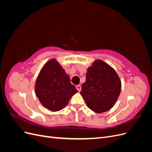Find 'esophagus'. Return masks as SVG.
<instances>
[{"mask_svg":"<svg viewBox=\"0 0 152 152\" xmlns=\"http://www.w3.org/2000/svg\"><path fill=\"white\" fill-rule=\"evenodd\" d=\"M76 88H77V89L78 90V91H80L81 89H82V87H81V86H80V85H77V86H76Z\"/></svg>","mask_w":152,"mask_h":152,"instance_id":"obj_1","label":"esophagus"}]
</instances>
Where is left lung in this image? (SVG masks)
I'll use <instances>...</instances> for the list:
<instances>
[{
	"label": "left lung",
	"instance_id": "left-lung-1",
	"mask_svg": "<svg viewBox=\"0 0 152 152\" xmlns=\"http://www.w3.org/2000/svg\"><path fill=\"white\" fill-rule=\"evenodd\" d=\"M121 81L114 69L102 60H96L87 68L86 80L80 94L86 104L96 113L111 109L121 93Z\"/></svg>",
	"mask_w": 152,
	"mask_h": 152
}]
</instances>
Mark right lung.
<instances>
[{
  "label": "right lung",
  "mask_w": 152,
  "mask_h": 152,
  "mask_svg": "<svg viewBox=\"0 0 152 152\" xmlns=\"http://www.w3.org/2000/svg\"><path fill=\"white\" fill-rule=\"evenodd\" d=\"M35 91L40 103L53 112L65 108L72 96L78 92L65 69L55 59H50L41 69Z\"/></svg>",
  "instance_id": "right-lung-1"
}]
</instances>
